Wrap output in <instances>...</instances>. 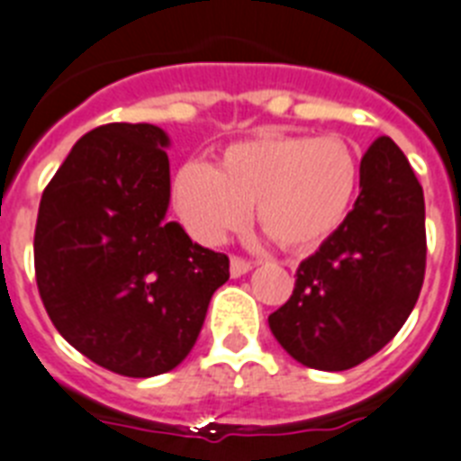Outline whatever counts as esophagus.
Masks as SVG:
<instances>
[{"mask_svg":"<svg viewBox=\"0 0 461 461\" xmlns=\"http://www.w3.org/2000/svg\"><path fill=\"white\" fill-rule=\"evenodd\" d=\"M250 269H253V262L243 260V258H239V255H231V260H230L231 276L239 278V276H243V274H249Z\"/></svg>","mask_w":461,"mask_h":461,"instance_id":"esophagus-1","label":"esophagus"}]
</instances>
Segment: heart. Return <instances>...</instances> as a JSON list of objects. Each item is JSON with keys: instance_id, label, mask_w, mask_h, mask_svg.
<instances>
[{"instance_id": "heart-1", "label": "heart", "mask_w": 461, "mask_h": 461, "mask_svg": "<svg viewBox=\"0 0 461 461\" xmlns=\"http://www.w3.org/2000/svg\"><path fill=\"white\" fill-rule=\"evenodd\" d=\"M361 166L339 138L267 133L224 147L218 164L180 166L171 201L185 230L218 246L249 222L288 250L316 249L339 230L358 192Z\"/></svg>"}]
</instances>
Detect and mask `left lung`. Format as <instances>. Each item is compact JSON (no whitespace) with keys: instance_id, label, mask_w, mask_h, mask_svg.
Listing matches in <instances>:
<instances>
[{"instance_id":"8db88e82","label":"left lung","mask_w":461,"mask_h":461,"mask_svg":"<svg viewBox=\"0 0 461 461\" xmlns=\"http://www.w3.org/2000/svg\"><path fill=\"white\" fill-rule=\"evenodd\" d=\"M427 267L424 192L392 138L361 158V194L344 224L297 267L269 316L278 344L307 368L349 370L392 342L420 297Z\"/></svg>"}]
</instances>
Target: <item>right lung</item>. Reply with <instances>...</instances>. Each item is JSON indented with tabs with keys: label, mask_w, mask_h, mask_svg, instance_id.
<instances>
[{
	"label": "right lung",
	"mask_w": 461,
	"mask_h": 461,
	"mask_svg": "<svg viewBox=\"0 0 461 461\" xmlns=\"http://www.w3.org/2000/svg\"><path fill=\"white\" fill-rule=\"evenodd\" d=\"M168 135L105 123L77 140L41 194L34 274L46 314L77 351L126 377L185 361L230 258L166 220Z\"/></svg>",
	"instance_id": "obj_1"
}]
</instances>
